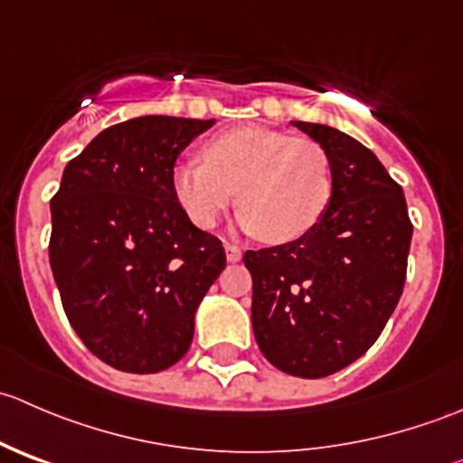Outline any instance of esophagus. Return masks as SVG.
<instances>
[{
    "mask_svg": "<svg viewBox=\"0 0 463 463\" xmlns=\"http://www.w3.org/2000/svg\"><path fill=\"white\" fill-rule=\"evenodd\" d=\"M226 260L228 261H240L241 260V249H237V246H232V244H226Z\"/></svg>",
    "mask_w": 463,
    "mask_h": 463,
    "instance_id": "1",
    "label": "esophagus"
}]
</instances>
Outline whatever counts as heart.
I'll return each instance as SVG.
<instances>
[{
	"instance_id": "b5f03b06",
	"label": "heart",
	"mask_w": 463,
	"mask_h": 463,
	"mask_svg": "<svg viewBox=\"0 0 463 463\" xmlns=\"http://www.w3.org/2000/svg\"><path fill=\"white\" fill-rule=\"evenodd\" d=\"M203 163L172 170V193L194 226L213 228L226 208L241 205L237 226L270 244L309 235L331 199L325 147L279 129L241 125L203 143Z\"/></svg>"
}]
</instances>
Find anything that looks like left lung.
Instances as JSON below:
<instances>
[{
	"instance_id": "left-lung-1",
	"label": "left lung",
	"mask_w": 463,
	"mask_h": 463,
	"mask_svg": "<svg viewBox=\"0 0 463 463\" xmlns=\"http://www.w3.org/2000/svg\"><path fill=\"white\" fill-rule=\"evenodd\" d=\"M325 147L331 199L288 244L246 250L253 331L270 365L322 378L363 356L403 293L412 223L401 185L376 154L340 129L293 120Z\"/></svg>"
}]
</instances>
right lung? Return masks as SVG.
<instances>
[{"label":"right lung","instance_id":"obj_1","mask_svg":"<svg viewBox=\"0 0 463 463\" xmlns=\"http://www.w3.org/2000/svg\"><path fill=\"white\" fill-rule=\"evenodd\" d=\"M214 120L138 116L67 163L51 199L49 260L64 314L102 363L154 374L179 363L199 302L226 266L172 193V170Z\"/></svg>","mask_w":463,"mask_h":463}]
</instances>
